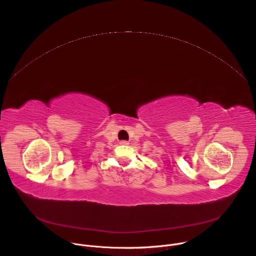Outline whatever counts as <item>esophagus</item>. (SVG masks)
Instances as JSON below:
<instances>
[{
  "instance_id": "1",
  "label": "esophagus",
  "mask_w": 256,
  "mask_h": 256,
  "mask_svg": "<svg viewBox=\"0 0 256 256\" xmlns=\"http://www.w3.org/2000/svg\"><path fill=\"white\" fill-rule=\"evenodd\" d=\"M120 144H122V145H128L130 143H128V141H122V142H120Z\"/></svg>"
}]
</instances>
